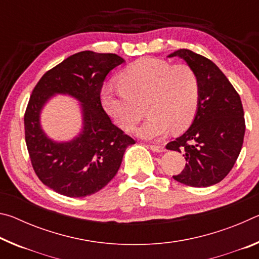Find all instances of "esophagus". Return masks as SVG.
Wrapping results in <instances>:
<instances>
[{
    "mask_svg": "<svg viewBox=\"0 0 259 259\" xmlns=\"http://www.w3.org/2000/svg\"><path fill=\"white\" fill-rule=\"evenodd\" d=\"M150 148L153 152H156V153L165 151V148L163 146H161V145H150Z\"/></svg>",
    "mask_w": 259,
    "mask_h": 259,
    "instance_id": "obj_1",
    "label": "esophagus"
}]
</instances>
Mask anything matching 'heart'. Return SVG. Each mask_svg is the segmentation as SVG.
<instances>
[{
  "instance_id": "1",
  "label": "heart",
  "mask_w": 259,
  "mask_h": 259,
  "mask_svg": "<svg viewBox=\"0 0 259 259\" xmlns=\"http://www.w3.org/2000/svg\"><path fill=\"white\" fill-rule=\"evenodd\" d=\"M120 89L105 88V111L125 131H131L143 117L139 137L159 139L171 128L181 131L194 119L200 98V82L187 65H172L156 58H142L129 65L119 77Z\"/></svg>"
}]
</instances>
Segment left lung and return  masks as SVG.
<instances>
[{
	"mask_svg": "<svg viewBox=\"0 0 259 259\" xmlns=\"http://www.w3.org/2000/svg\"><path fill=\"white\" fill-rule=\"evenodd\" d=\"M181 57L200 82L198 111L181 137L166 144V150L182 153L186 164L174 176L193 187L222 182L233 168L243 144L245 122L242 103L224 73L205 57L179 49L169 57Z\"/></svg>",
	"mask_w": 259,
	"mask_h": 259,
	"instance_id": "left-lung-1",
	"label": "left lung"
}]
</instances>
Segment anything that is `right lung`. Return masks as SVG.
<instances>
[{
  "label": "right lung",
  "instance_id": "1",
  "mask_svg": "<svg viewBox=\"0 0 259 259\" xmlns=\"http://www.w3.org/2000/svg\"><path fill=\"white\" fill-rule=\"evenodd\" d=\"M123 61L115 54L77 52L49 69L30 95L24 116L30 162L38 179L61 195L83 198L102 190L116 175L125 148L135 144L111 121L100 99L105 77ZM55 93L82 103V133L68 143L48 139L39 125L42 105Z\"/></svg>",
  "mask_w": 259,
  "mask_h": 259
}]
</instances>
